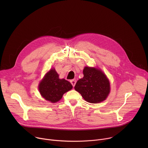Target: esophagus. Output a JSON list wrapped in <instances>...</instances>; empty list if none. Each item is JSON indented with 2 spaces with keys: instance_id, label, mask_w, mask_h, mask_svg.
<instances>
[{
  "instance_id": "esophagus-1",
  "label": "esophagus",
  "mask_w": 148,
  "mask_h": 148,
  "mask_svg": "<svg viewBox=\"0 0 148 148\" xmlns=\"http://www.w3.org/2000/svg\"><path fill=\"white\" fill-rule=\"evenodd\" d=\"M70 82H71V84H72V86H73V87H74L75 85V84H76V80H75V79H71V80L70 81Z\"/></svg>"
}]
</instances>
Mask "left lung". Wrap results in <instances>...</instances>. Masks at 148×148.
I'll return each instance as SVG.
<instances>
[{"mask_svg": "<svg viewBox=\"0 0 148 148\" xmlns=\"http://www.w3.org/2000/svg\"><path fill=\"white\" fill-rule=\"evenodd\" d=\"M84 77L78 80L75 90L90 103H98L106 99L110 92V82L103 72L95 68L86 67Z\"/></svg>", "mask_w": 148, "mask_h": 148, "instance_id": "obj_1", "label": "left lung"}]
</instances>
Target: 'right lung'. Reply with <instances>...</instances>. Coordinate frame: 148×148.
I'll return each mask as SVG.
<instances>
[{
	"label": "right lung",
	"mask_w": 148,
	"mask_h": 148,
	"mask_svg": "<svg viewBox=\"0 0 148 148\" xmlns=\"http://www.w3.org/2000/svg\"><path fill=\"white\" fill-rule=\"evenodd\" d=\"M54 69L50 70L38 87L40 92L44 98L51 102L58 101L65 92L71 90V84L65 79H60Z\"/></svg>",
	"instance_id": "add662e5"
}]
</instances>
